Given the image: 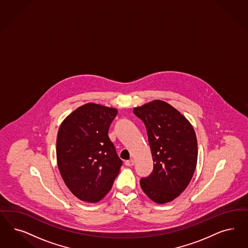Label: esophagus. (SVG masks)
<instances>
[{
  "mask_svg": "<svg viewBox=\"0 0 248 248\" xmlns=\"http://www.w3.org/2000/svg\"><path fill=\"white\" fill-rule=\"evenodd\" d=\"M125 164H126V166H128V167H131V166H133V165H134V160H126V161H125Z\"/></svg>",
  "mask_w": 248,
  "mask_h": 248,
  "instance_id": "1",
  "label": "esophagus"
}]
</instances>
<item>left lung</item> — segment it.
Wrapping results in <instances>:
<instances>
[{
  "mask_svg": "<svg viewBox=\"0 0 248 248\" xmlns=\"http://www.w3.org/2000/svg\"><path fill=\"white\" fill-rule=\"evenodd\" d=\"M147 128L154 162L140 180L144 193L157 203L177 198L190 184L197 164V139L192 124L172 106L153 100L133 109Z\"/></svg>",
  "mask_w": 248,
  "mask_h": 248,
  "instance_id": "obj_1",
  "label": "left lung"
}]
</instances>
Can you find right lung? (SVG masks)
Here are the masks:
<instances>
[{"label":"right lung","mask_w":248,"mask_h":248,"mask_svg":"<svg viewBox=\"0 0 248 248\" xmlns=\"http://www.w3.org/2000/svg\"><path fill=\"white\" fill-rule=\"evenodd\" d=\"M118 114L114 108L88 103L61 123L56 139V159L64 184L79 200L96 202L111 190L122 160L108 138Z\"/></svg>","instance_id":"add662e5"}]
</instances>
